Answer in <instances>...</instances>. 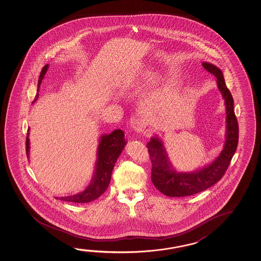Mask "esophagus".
I'll list each match as a JSON object with an SVG mask.
<instances>
[{
    "instance_id": "esophagus-1",
    "label": "esophagus",
    "mask_w": 261,
    "mask_h": 261,
    "mask_svg": "<svg viewBox=\"0 0 261 261\" xmlns=\"http://www.w3.org/2000/svg\"><path fill=\"white\" fill-rule=\"evenodd\" d=\"M130 127L135 132H141L145 128V121L140 117H134L130 122Z\"/></svg>"
}]
</instances>
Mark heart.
<instances>
[{
  "mask_svg": "<svg viewBox=\"0 0 261 261\" xmlns=\"http://www.w3.org/2000/svg\"><path fill=\"white\" fill-rule=\"evenodd\" d=\"M121 79L124 81V83H126V84L134 80L132 75H123V76L121 77Z\"/></svg>",
  "mask_w": 261,
  "mask_h": 261,
  "instance_id": "obj_1",
  "label": "heart"
}]
</instances>
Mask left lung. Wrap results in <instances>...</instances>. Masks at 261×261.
<instances>
[{
    "mask_svg": "<svg viewBox=\"0 0 261 261\" xmlns=\"http://www.w3.org/2000/svg\"><path fill=\"white\" fill-rule=\"evenodd\" d=\"M203 67L217 77V86L226 106V140L218 158L202 168L191 172H178L173 167L164 142L152 137L146 144L148 148L154 187L167 197L192 196L205 190L222 178L235 154L239 143V124L234 112V100L227 89L222 71L214 64L203 62Z\"/></svg>",
    "mask_w": 261,
    "mask_h": 261,
    "instance_id": "1",
    "label": "left lung"
}]
</instances>
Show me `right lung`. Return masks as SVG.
<instances>
[{"label":"right lung","instance_id":"obj_1","mask_svg":"<svg viewBox=\"0 0 261 261\" xmlns=\"http://www.w3.org/2000/svg\"><path fill=\"white\" fill-rule=\"evenodd\" d=\"M49 65L46 64L42 69V72L39 76L38 86L40 87L43 77L47 72ZM39 94L36 95L35 102L38 98ZM33 102V103H34ZM29 129L27 131L26 137V154L29 158L30 151V140H29ZM98 147H97V158L95 162L94 175L90 184L86 187L83 192L78 193L73 196L56 197V199L72 202V203H88L91 201L98 198L103 192H106L111 181L112 171L116 165L117 158L123 152L124 146L126 145V140L124 138V133L121 129H116L109 135H103L99 138Z\"/></svg>","mask_w":261,"mask_h":261}]
</instances>
